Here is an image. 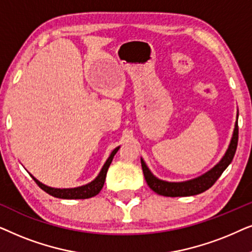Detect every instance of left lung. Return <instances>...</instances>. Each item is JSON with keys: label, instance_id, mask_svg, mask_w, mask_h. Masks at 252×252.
Returning <instances> with one entry per match:
<instances>
[{"label": "left lung", "instance_id": "1", "mask_svg": "<svg viewBox=\"0 0 252 252\" xmlns=\"http://www.w3.org/2000/svg\"><path fill=\"white\" fill-rule=\"evenodd\" d=\"M239 117V115H237ZM237 117L234 127L232 139H230L229 146L227 148L225 155H223L219 163H217L211 170L205 172L204 174L199 175L197 178L190 179L187 181L180 182H170L164 181L158 179L157 177L151 173L149 167L144 163V160L141 158V165H142V171L146 178V181L149 187L153 189L158 195L167 196V197H178V196H192L201 194V192L208 190L210 187H212L213 184L218 180L222 172L226 170L227 166L232 163L234 155H235L237 140H239V126H237Z\"/></svg>", "mask_w": 252, "mask_h": 252}]
</instances>
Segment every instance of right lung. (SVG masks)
Masks as SVG:
<instances>
[{"label":"right lung","mask_w":252,"mask_h":252,"mask_svg":"<svg viewBox=\"0 0 252 252\" xmlns=\"http://www.w3.org/2000/svg\"><path fill=\"white\" fill-rule=\"evenodd\" d=\"M120 147H117L116 149L112 150V153L110 154V156L106 161L103 165L102 170L99 171V173L97 177H96L94 180L92 182H89L87 185L80 186V187H75V188H53L49 187V186L42 184L37 180L36 178H34L32 174L31 177L33 178V180L36 182V185L39 187L49 194L54 197L57 198H63V199H85V198H91L93 196H96L101 191V189L104 186V181H105V177H106V172H108V168L111 164V161L115 157V155L117 154V151L119 150Z\"/></svg>","instance_id":"obj_1"}]
</instances>
